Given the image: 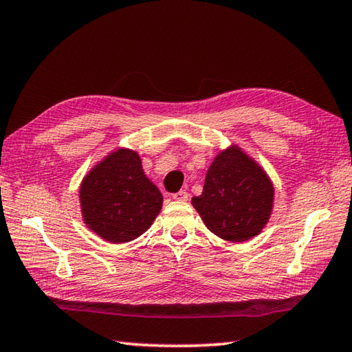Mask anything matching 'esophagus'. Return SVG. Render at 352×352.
<instances>
[{
	"instance_id": "1",
	"label": "esophagus",
	"mask_w": 352,
	"mask_h": 352,
	"mask_svg": "<svg viewBox=\"0 0 352 352\" xmlns=\"http://www.w3.org/2000/svg\"><path fill=\"white\" fill-rule=\"evenodd\" d=\"M188 197H189V194L185 191V189H183V191H178V192H175L174 196H172V199L177 200V202H186Z\"/></svg>"
}]
</instances>
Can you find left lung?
Masks as SVG:
<instances>
[{"label":"left lung","mask_w":352,"mask_h":352,"mask_svg":"<svg viewBox=\"0 0 352 352\" xmlns=\"http://www.w3.org/2000/svg\"><path fill=\"white\" fill-rule=\"evenodd\" d=\"M191 204L211 233L244 243L260 235L270 222L274 185L252 156L232 144L211 161L204 191Z\"/></svg>","instance_id":"1"}]
</instances>
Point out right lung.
I'll return each instance as SVG.
<instances>
[{"mask_svg":"<svg viewBox=\"0 0 352 352\" xmlns=\"http://www.w3.org/2000/svg\"><path fill=\"white\" fill-rule=\"evenodd\" d=\"M80 206L82 221L96 235L122 244L148 230L163 196L144 174L136 150L117 147L82 178Z\"/></svg>","mask_w":352,"mask_h":352,"instance_id":"obj_1","label":"right lung"}]
</instances>
